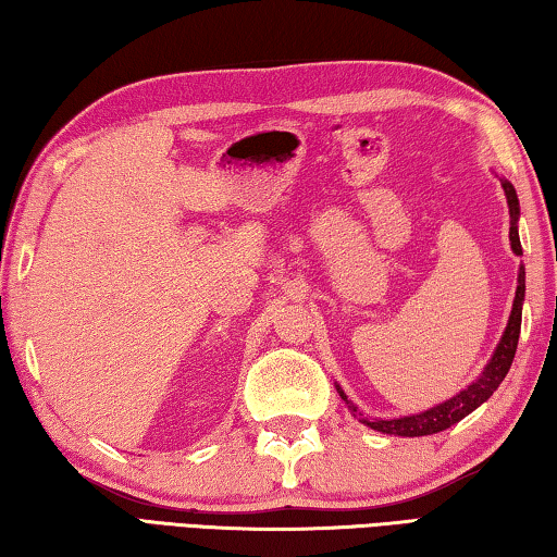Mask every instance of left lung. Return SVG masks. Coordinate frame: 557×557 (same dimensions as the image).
Wrapping results in <instances>:
<instances>
[{
  "instance_id": "8db88e82",
  "label": "left lung",
  "mask_w": 557,
  "mask_h": 557,
  "mask_svg": "<svg viewBox=\"0 0 557 557\" xmlns=\"http://www.w3.org/2000/svg\"><path fill=\"white\" fill-rule=\"evenodd\" d=\"M506 201H508V215H511V228H508V238H511V248L516 256H523L521 250V240H518V196L516 188L502 178ZM523 295H525V270L521 265L518 270V287H516V299H513V309H511V319H508V326L498 342L496 351L492 356V361L484 369V373L469 385V388L461 391L455 398H449L447 403L437 405V408H430L420 414H408V418H398V420H375L369 422L363 420L366 425L383 432V435H398V437H422V435H435V432H442L455 425L461 418H467L471 410H476L484 400L492 398V393L502 385L506 379L508 369H511V361L516 356V346H518V334H521V307H523ZM342 400H346L348 410L356 412L351 400L346 398V393L342 388H336Z\"/></svg>"
}]
</instances>
